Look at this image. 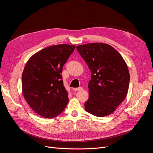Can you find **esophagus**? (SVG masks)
<instances>
[{"label": "esophagus", "instance_id": "esophagus-1", "mask_svg": "<svg viewBox=\"0 0 153 153\" xmlns=\"http://www.w3.org/2000/svg\"><path fill=\"white\" fill-rule=\"evenodd\" d=\"M83 88L82 87H78V88H73V90L75 91H80V90H82Z\"/></svg>", "mask_w": 153, "mask_h": 153}]
</instances>
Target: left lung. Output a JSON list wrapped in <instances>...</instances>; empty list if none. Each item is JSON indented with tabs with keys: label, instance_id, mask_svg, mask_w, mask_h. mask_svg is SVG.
<instances>
[{
	"label": "left lung",
	"instance_id": "obj_1",
	"mask_svg": "<svg viewBox=\"0 0 153 153\" xmlns=\"http://www.w3.org/2000/svg\"><path fill=\"white\" fill-rule=\"evenodd\" d=\"M76 49L92 73L85 110L97 117L111 114L128 93L129 73L126 62L116 50L106 43L78 45Z\"/></svg>",
	"mask_w": 153,
	"mask_h": 153
}]
</instances>
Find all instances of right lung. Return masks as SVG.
<instances>
[{
	"mask_svg": "<svg viewBox=\"0 0 153 153\" xmlns=\"http://www.w3.org/2000/svg\"><path fill=\"white\" fill-rule=\"evenodd\" d=\"M75 48V45L66 44L50 46L34 53L25 64L22 93L31 108L41 117H55L66 108L68 93L61 73Z\"/></svg>",
	"mask_w": 153,
	"mask_h": 153,
	"instance_id": "right-lung-1",
	"label": "right lung"
}]
</instances>
